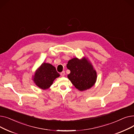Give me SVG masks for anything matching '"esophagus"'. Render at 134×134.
<instances>
[{
	"label": "esophagus",
	"mask_w": 134,
	"mask_h": 134,
	"mask_svg": "<svg viewBox=\"0 0 134 134\" xmlns=\"http://www.w3.org/2000/svg\"><path fill=\"white\" fill-rule=\"evenodd\" d=\"M60 75H61L62 76H64L65 75V71H62V72H61V73H60Z\"/></svg>",
	"instance_id": "esophagus-1"
}]
</instances>
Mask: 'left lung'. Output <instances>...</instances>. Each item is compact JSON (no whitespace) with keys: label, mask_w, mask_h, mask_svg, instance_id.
Here are the masks:
<instances>
[{"label":"left lung","mask_w":134,"mask_h":134,"mask_svg":"<svg viewBox=\"0 0 134 134\" xmlns=\"http://www.w3.org/2000/svg\"><path fill=\"white\" fill-rule=\"evenodd\" d=\"M67 67L71 71L68 78L77 89L85 91L94 85L97 80V73L85 58L70 60Z\"/></svg>","instance_id":"obj_1"}]
</instances>
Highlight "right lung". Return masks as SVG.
I'll return each mask as SVG.
<instances>
[{
  "label": "right lung",
  "instance_id": "obj_1",
  "mask_svg": "<svg viewBox=\"0 0 134 134\" xmlns=\"http://www.w3.org/2000/svg\"><path fill=\"white\" fill-rule=\"evenodd\" d=\"M59 76L55 67L49 63H43L35 73L33 80L40 88L46 90L50 87L54 80Z\"/></svg>",
  "mask_w": 134,
  "mask_h": 134
}]
</instances>
